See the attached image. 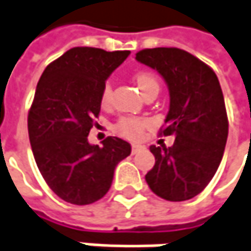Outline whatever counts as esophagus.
Segmentation results:
<instances>
[{
    "instance_id": "obj_1",
    "label": "esophagus",
    "mask_w": 251,
    "mask_h": 251,
    "mask_svg": "<svg viewBox=\"0 0 251 251\" xmlns=\"http://www.w3.org/2000/svg\"><path fill=\"white\" fill-rule=\"evenodd\" d=\"M140 149H143V146L142 145H132V153L135 155V153H138Z\"/></svg>"
}]
</instances>
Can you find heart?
<instances>
[{"label":"heart","mask_w":251,"mask_h":251,"mask_svg":"<svg viewBox=\"0 0 251 251\" xmlns=\"http://www.w3.org/2000/svg\"><path fill=\"white\" fill-rule=\"evenodd\" d=\"M136 83L142 91V94L145 95L151 88L159 86L157 79L155 75H152L151 72H138L136 76ZM112 88L109 83H106L102 89V105H108L111 102ZM152 125V122L146 118H138V116H122L118 119V122L115 124L113 129L118 135L124 136L126 139L130 140H139L143 136V130L146 127Z\"/></svg>","instance_id":"heart-1"}]
</instances>
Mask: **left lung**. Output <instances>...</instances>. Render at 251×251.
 Returning <instances> with one entry per match:
<instances>
[{
    "instance_id": "obj_1",
    "label": "left lung",
    "mask_w": 251,
    "mask_h": 251,
    "mask_svg": "<svg viewBox=\"0 0 251 251\" xmlns=\"http://www.w3.org/2000/svg\"><path fill=\"white\" fill-rule=\"evenodd\" d=\"M136 59L168 83L170 105L162 135L176 136L170 148L151 146L155 166L145 179L162 199H192L212 180L225 153L228 121L219 79L209 65L179 48L142 50Z\"/></svg>"
}]
</instances>
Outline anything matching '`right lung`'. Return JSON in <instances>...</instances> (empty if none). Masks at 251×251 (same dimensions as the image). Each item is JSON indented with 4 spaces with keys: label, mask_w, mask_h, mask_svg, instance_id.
<instances>
[{
    "label": "right lung",
    "mask_w": 251,
    "mask_h": 251,
    "mask_svg": "<svg viewBox=\"0 0 251 251\" xmlns=\"http://www.w3.org/2000/svg\"><path fill=\"white\" fill-rule=\"evenodd\" d=\"M130 52L75 47L45 68L28 112V135L37 166L51 190L72 204L102 199L116 165L130 155L126 140L103 146L88 135L99 116L105 81Z\"/></svg>",
    "instance_id": "obj_1"
}]
</instances>
